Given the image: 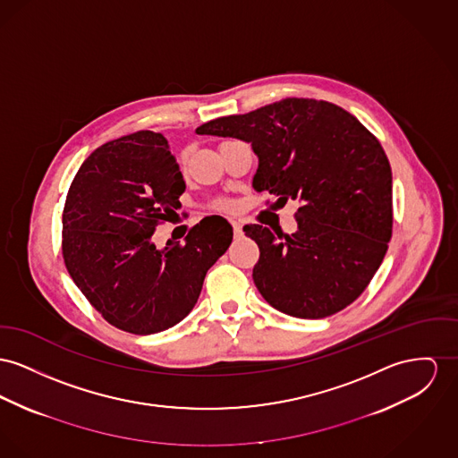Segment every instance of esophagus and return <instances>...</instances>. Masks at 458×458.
Returning a JSON list of instances; mask_svg holds the SVG:
<instances>
[{
	"instance_id": "obj_1",
	"label": "esophagus",
	"mask_w": 458,
	"mask_h": 458,
	"mask_svg": "<svg viewBox=\"0 0 458 458\" xmlns=\"http://www.w3.org/2000/svg\"><path fill=\"white\" fill-rule=\"evenodd\" d=\"M243 225L240 222H233V231H234V236H242L243 234Z\"/></svg>"
}]
</instances>
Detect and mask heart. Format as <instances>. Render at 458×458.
<instances>
[{"label": "heart", "instance_id": "b5f03b06", "mask_svg": "<svg viewBox=\"0 0 458 458\" xmlns=\"http://www.w3.org/2000/svg\"><path fill=\"white\" fill-rule=\"evenodd\" d=\"M216 208H218V210H224V212H231V210L234 208V205H233L231 201H220V203L216 205Z\"/></svg>", "mask_w": 458, "mask_h": 458}]
</instances>
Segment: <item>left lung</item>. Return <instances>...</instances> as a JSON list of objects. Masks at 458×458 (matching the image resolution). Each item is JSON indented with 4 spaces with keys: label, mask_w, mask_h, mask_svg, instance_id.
Wrapping results in <instances>:
<instances>
[{
    "label": "left lung",
    "mask_w": 458,
    "mask_h": 458,
    "mask_svg": "<svg viewBox=\"0 0 458 458\" xmlns=\"http://www.w3.org/2000/svg\"><path fill=\"white\" fill-rule=\"evenodd\" d=\"M198 135L234 137L259 156L253 189L297 199L292 236L244 225L259 244L253 281L277 310L304 319L352 304L380 267L393 236V172L377 137L327 100L288 97L216 118Z\"/></svg>",
    "instance_id": "obj_1"
}]
</instances>
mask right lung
<instances>
[{"label": "right lung", "instance_id": "add662e5", "mask_svg": "<svg viewBox=\"0 0 458 458\" xmlns=\"http://www.w3.org/2000/svg\"><path fill=\"white\" fill-rule=\"evenodd\" d=\"M183 191L168 140L149 130L97 148L67 191L64 264L93 309L123 332L151 335L181 323L233 242L231 224L212 215L191 227L185 243L156 248L154 231L177 216Z\"/></svg>", "mask_w": 458, "mask_h": 458}]
</instances>
